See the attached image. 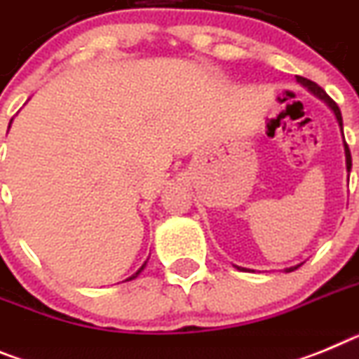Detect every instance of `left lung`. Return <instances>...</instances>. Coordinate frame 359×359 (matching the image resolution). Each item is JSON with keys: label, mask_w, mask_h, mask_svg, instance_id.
<instances>
[{"label": "left lung", "mask_w": 359, "mask_h": 359, "mask_svg": "<svg viewBox=\"0 0 359 359\" xmlns=\"http://www.w3.org/2000/svg\"><path fill=\"white\" fill-rule=\"evenodd\" d=\"M296 81H298V83L302 85V87L307 88V90L311 92V94H314V96H316L318 100L323 101V103H325V105L329 107L330 110H332L334 118H336V121H338V127H339V130H341V136H343L341 112H339V107L336 105V103H334V101L330 100L329 96H327V92L323 90V88H321L320 85H316V83H314V81H311V79H307V78H302V76H296ZM343 150H345V167H347V172H351L352 158H351V150H348L347 143H345V137H343ZM234 267L238 269V271H247V269L238 267V265H234ZM298 267H302V263H298V265H292V267H287V269H285V272H292V271H296V269H298Z\"/></svg>", "instance_id": "8db88e82"}]
</instances>
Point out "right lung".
Listing matches in <instances>:
<instances>
[{"instance_id":"1","label":"right lung","mask_w":359,"mask_h":359,"mask_svg":"<svg viewBox=\"0 0 359 359\" xmlns=\"http://www.w3.org/2000/svg\"><path fill=\"white\" fill-rule=\"evenodd\" d=\"M12 121H14V118H12V119H11V123H8V128H11V125H12ZM147 262H149V259H147ZM147 262H145V263H143V265H142V267H140V269H137V271H136V272H134V274H133V276H128V278H127V280H125V281H133V280H136V278H137V276H140V274H142V271H143V269H145V267H147Z\"/></svg>"}]
</instances>
